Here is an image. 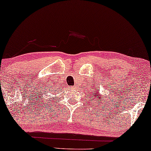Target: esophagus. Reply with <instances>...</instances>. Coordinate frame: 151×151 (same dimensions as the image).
<instances>
[{
  "label": "esophagus",
  "mask_w": 151,
  "mask_h": 151,
  "mask_svg": "<svg viewBox=\"0 0 151 151\" xmlns=\"http://www.w3.org/2000/svg\"><path fill=\"white\" fill-rule=\"evenodd\" d=\"M74 88H75V87H74V86H72V87H71V88H72V89H74Z\"/></svg>",
  "instance_id": "1"
}]
</instances>
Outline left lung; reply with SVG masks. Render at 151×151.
Returning a JSON list of instances; mask_svg holds the SVG:
<instances>
[{"label": "left lung", "instance_id": "8db88e82", "mask_svg": "<svg viewBox=\"0 0 151 151\" xmlns=\"http://www.w3.org/2000/svg\"><path fill=\"white\" fill-rule=\"evenodd\" d=\"M94 96H95V100L98 101V102H100V101H102V98H102V96L100 97V95H98V94H94ZM97 99H98V101L96 100ZM102 100H103V99H102Z\"/></svg>", "mask_w": 151, "mask_h": 151}]
</instances>
